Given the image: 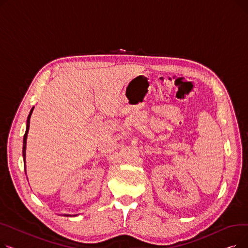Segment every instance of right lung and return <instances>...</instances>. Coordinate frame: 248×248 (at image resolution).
<instances>
[{"label":"right lung","mask_w":248,"mask_h":248,"mask_svg":"<svg viewBox=\"0 0 248 248\" xmlns=\"http://www.w3.org/2000/svg\"><path fill=\"white\" fill-rule=\"evenodd\" d=\"M33 109L34 108H32L29 115H28V119H27V127H26V133L24 135V139H23V159H24V168H26V141H27V135H28V132H29V126H30V117H31V114L33 112ZM26 171V169H25ZM68 216V215H67Z\"/></svg>","instance_id":"1"}]
</instances>
